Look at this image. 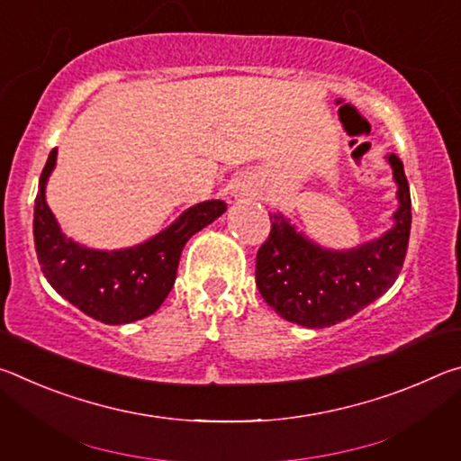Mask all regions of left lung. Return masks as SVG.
I'll return each mask as SVG.
<instances>
[{
    "label": "left lung",
    "mask_w": 461,
    "mask_h": 461,
    "mask_svg": "<svg viewBox=\"0 0 461 461\" xmlns=\"http://www.w3.org/2000/svg\"><path fill=\"white\" fill-rule=\"evenodd\" d=\"M399 191L394 225L352 249H327L270 213V236L256 254V286L286 321L321 330L368 307L399 278L411 233V191L402 162L388 154Z\"/></svg>",
    "instance_id": "obj_1"
}]
</instances>
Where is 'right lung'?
Segmentation results:
<instances>
[{
  "instance_id": "add662e5",
  "label": "right lung",
  "mask_w": 461,
  "mask_h": 461,
  "mask_svg": "<svg viewBox=\"0 0 461 461\" xmlns=\"http://www.w3.org/2000/svg\"><path fill=\"white\" fill-rule=\"evenodd\" d=\"M57 165V148L42 168L34 201V246L46 280L85 315L107 325L152 315L175 285L178 260L193 233L225 213L223 201H203L186 209L158 236L126 249H93L60 231L46 205V181Z\"/></svg>"
}]
</instances>
